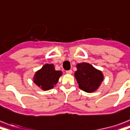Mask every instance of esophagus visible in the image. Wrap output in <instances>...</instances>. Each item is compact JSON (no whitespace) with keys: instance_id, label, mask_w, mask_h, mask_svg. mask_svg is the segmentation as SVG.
I'll return each mask as SVG.
<instances>
[{"instance_id":"34e87169","label":"esophagus","mask_w":130,"mask_h":130,"mask_svg":"<svg viewBox=\"0 0 130 130\" xmlns=\"http://www.w3.org/2000/svg\"><path fill=\"white\" fill-rule=\"evenodd\" d=\"M66 73H68V74H71V73H73V71L71 69H70V70H68V71H66Z\"/></svg>"}]
</instances>
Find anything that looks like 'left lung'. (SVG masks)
I'll list each match as a JSON object with an SVG mask.
<instances>
[{
	"mask_svg": "<svg viewBox=\"0 0 130 130\" xmlns=\"http://www.w3.org/2000/svg\"><path fill=\"white\" fill-rule=\"evenodd\" d=\"M76 67L74 76L79 88L88 93L98 90L104 79L103 72L88 63H78Z\"/></svg>",
	"mask_w": 130,
	"mask_h": 130,
	"instance_id": "left-lung-1",
	"label": "left lung"
}]
</instances>
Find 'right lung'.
<instances>
[{"label":"right lung","mask_w":130,"mask_h":130,"mask_svg":"<svg viewBox=\"0 0 130 130\" xmlns=\"http://www.w3.org/2000/svg\"><path fill=\"white\" fill-rule=\"evenodd\" d=\"M62 71L55 70L53 64H45L35 73L34 82L43 90L53 88L62 75Z\"/></svg>","instance_id":"right-lung-1"}]
</instances>
